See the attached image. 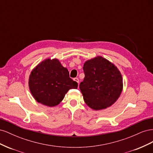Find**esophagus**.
I'll use <instances>...</instances> for the list:
<instances>
[{
  "mask_svg": "<svg viewBox=\"0 0 153 153\" xmlns=\"http://www.w3.org/2000/svg\"><path fill=\"white\" fill-rule=\"evenodd\" d=\"M74 80H75V82H76L77 83H78V84H79V79H78V78H74V79H73Z\"/></svg>",
  "mask_w": 153,
  "mask_h": 153,
  "instance_id": "1",
  "label": "esophagus"
}]
</instances>
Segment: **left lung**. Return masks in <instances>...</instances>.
<instances>
[{
	"instance_id": "left-lung-1",
	"label": "left lung",
	"mask_w": 153,
	"mask_h": 153,
	"mask_svg": "<svg viewBox=\"0 0 153 153\" xmlns=\"http://www.w3.org/2000/svg\"><path fill=\"white\" fill-rule=\"evenodd\" d=\"M83 69L85 77L79 86L85 103L95 110L113 105L121 95L123 85L117 67L98 56L87 61Z\"/></svg>"
}]
</instances>
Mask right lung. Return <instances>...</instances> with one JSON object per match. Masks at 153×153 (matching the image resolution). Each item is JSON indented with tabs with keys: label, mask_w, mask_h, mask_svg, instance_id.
<instances>
[{
	"label": "right lung",
	"mask_w": 153,
	"mask_h": 153,
	"mask_svg": "<svg viewBox=\"0 0 153 153\" xmlns=\"http://www.w3.org/2000/svg\"><path fill=\"white\" fill-rule=\"evenodd\" d=\"M29 89L34 99L44 105L54 106L64 99L71 89H77L78 83L69 77L67 68L59 60L48 59L32 71Z\"/></svg>",
	"instance_id": "right-lung-1"
}]
</instances>
